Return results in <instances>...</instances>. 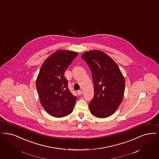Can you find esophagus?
Instances as JSON below:
<instances>
[{
  "instance_id": "obj_1",
  "label": "esophagus",
  "mask_w": 159,
  "mask_h": 159,
  "mask_svg": "<svg viewBox=\"0 0 159 159\" xmlns=\"http://www.w3.org/2000/svg\"><path fill=\"white\" fill-rule=\"evenodd\" d=\"M82 93H83V91H82L81 90H79V91H77V94H78V95H79V96L81 95Z\"/></svg>"
}]
</instances>
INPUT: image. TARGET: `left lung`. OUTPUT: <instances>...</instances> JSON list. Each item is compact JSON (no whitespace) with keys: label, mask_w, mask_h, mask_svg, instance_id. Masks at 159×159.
I'll return each mask as SVG.
<instances>
[{"label":"left lung","mask_w":159,"mask_h":159,"mask_svg":"<svg viewBox=\"0 0 159 159\" xmlns=\"http://www.w3.org/2000/svg\"><path fill=\"white\" fill-rule=\"evenodd\" d=\"M81 57L89 66L94 83V96L89 104L90 112L98 118L109 117L123 100L124 76L116 63L100 50L88 51Z\"/></svg>","instance_id":"obj_1"}]
</instances>
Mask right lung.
Instances as JSON below:
<instances>
[{
	"label": "right lung",
	"mask_w": 159,
	"mask_h": 159,
	"mask_svg": "<svg viewBox=\"0 0 159 159\" xmlns=\"http://www.w3.org/2000/svg\"><path fill=\"white\" fill-rule=\"evenodd\" d=\"M78 55L75 52L59 50L42 64L36 80V89L40 103L50 116L65 117L73 111L76 97L69 91L63 74Z\"/></svg>",
	"instance_id": "1"
}]
</instances>
